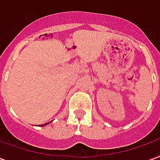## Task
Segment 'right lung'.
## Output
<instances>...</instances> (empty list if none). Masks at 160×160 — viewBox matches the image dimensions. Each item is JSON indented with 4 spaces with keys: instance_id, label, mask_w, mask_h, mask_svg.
Wrapping results in <instances>:
<instances>
[{
    "instance_id": "right-lung-1",
    "label": "right lung",
    "mask_w": 160,
    "mask_h": 160,
    "mask_svg": "<svg viewBox=\"0 0 160 160\" xmlns=\"http://www.w3.org/2000/svg\"><path fill=\"white\" fill-rule=\"evenodd\" d=\"M47 124H49V122H48V123H44V124H42V125H41V126H45V125H47Z\"/></svg>"
}]
</instances>
